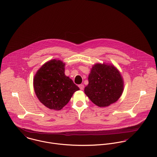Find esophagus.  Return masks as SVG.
Segmentation results:
<instances>
[{"label": "esophagus", "mask_w": 157, "mask_h": 157, "mask_svg": "<svg viewBox=\"0 0 157 157\" xmlns=\"http://www.w3.org/2000/svg\"><path fill=\"white\" fill-rule=\"evenodd\" d=\"M78 87L80 88V89L81 90H83L84 89V87H85V86H84V85H83V84H81V85H78Z\"/></svg>", "instance_id": "obj_1"}]
</instances>
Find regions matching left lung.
<instances>
[{
    "label": "left lung",
    "mask_w": 157,
    "mask_h": 157,
    "mask_svg": "<svg viewBox=\"0 0 157 157\" xmlns=\"http://www.w3.org/2000/svg\"><path fill=\"white\" fill-rule=\"evenodd\" d=\"M85 93L97 106H108L117 101L123 90V81L113 65L97 63L91 69Z\"/></svg>",
    "instance_id": "obj_1"
}]
</instances>
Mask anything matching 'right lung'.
<instances>
[{
  "instance_id": "1",
  "label": "right lung",
  "mask_w": 157,
  "mask_h": 157,
  "mask_svg": "<svg viewBox=\"0 0 157 157\" xmlns=\"http://www.w3.org/2000/svg\"><path fill=\"white\" fill-rule=\"evenodd\" d=\"M65 63L52 60L40 67L34 78L35 93L46 107L60 110L79 88L65 75Z\"/></svg>"
}]
</instances>
